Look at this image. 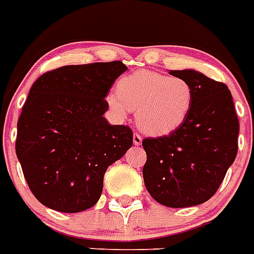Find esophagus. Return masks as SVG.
Returning <instances> with one entry per match:
<instances>
[{
  "label": "esophagus",
  "instance_id": "obj_1",
  "mask_svg": "<svg viewBox=\"0 0 254 254\" xmlns=\"http://www.w3.org/2000/svg\"><path fill=\"white\" fill-rule=\"evenodd\" d=\"M133 142H134V144H135V145H140V144H142V136H140V134L134 133Z\"/></svg>",
  "mask_w": 254,
  "mask_h": 254
}]
</instances>
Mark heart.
I'll return each mask as SVG.
<instances>
[{
	"label": "heart",
	"instance_id": "obj_1",
	"mask_svg": "<svg viewBox=\"0 0 254 254\" xmlns=\"http://www.w3.org/2000/svg\"><path fill=\"white\" fill-rule=\"evenodd\" d=\"M194 88L182 76L138 70L119 79L116 92L107 94L115 114L124 118L136 111V125L151 135H166L182 127L194 105Z\"/></svg>",
	"mask_w": 254,
	"mask_h": 254
}]
</instances>
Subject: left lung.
Segmentation results:
<instances>
[{"label": "left lung", "instance_id": "left-lung-1", "mask_svg": "<svg viewBox=\"0 0 254 254\" xmlns=\"http://www.w3.org/2000/svg\"><path fill=\"white\" fill-rule=\"evenodd\" d=\"M194 88L184 124L169 135L144 138L143 179L158 203L173 208L203 203L220 188L238 152V120L226 84L194 70H171Z\"/></svg>", "mask_w": 254, "mask_h": 254}]
</instances>
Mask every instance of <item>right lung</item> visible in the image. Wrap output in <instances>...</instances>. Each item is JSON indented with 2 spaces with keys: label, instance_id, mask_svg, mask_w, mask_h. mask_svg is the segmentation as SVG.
<instances>
[{
  "label": "right lung",
  "instance_id": "right-lung-1",
  "mask_svg": "<svg viewBox=\"0 0 254 254\" xmlns=\"http://www.w3.org/2000/svg\"><path fill=\"white\" fill-rule=\"evenodd\" d=\"M121 61L61 66L30 88L15 149L28 187L46 207L74 213L100 199L106 170L133 144L127 125L103 118Z\"/></svg>",
  "mask_w": 254,
  "mask_h": 254
}]
</instances>
